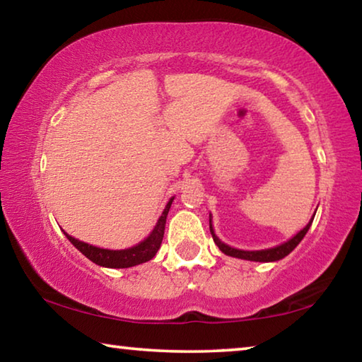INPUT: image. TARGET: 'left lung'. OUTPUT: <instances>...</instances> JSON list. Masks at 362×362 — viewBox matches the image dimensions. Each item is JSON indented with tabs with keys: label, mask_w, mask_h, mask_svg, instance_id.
<instances>
[{
	"label": "left lung",
	"mask_w": 362,
	"mask_h": 362,
	"mask_svg": "<svg viewBox=\"0 0 362 362\" xmlns=\"http://www.w3.org/2000/svg\"><path fill=\"white\" fill-rule=\"evenodd\" d=\"M311 222H313V218L310 220L308 225L305 226L303 230H300L296 236L291 238L289 241L281 244V246L276 247H272V249H265V250H240V249H235V247H230L226 246L225 243H222L216 236V233L212 230V223H211V218H209V228H211V235L214 238V243L217 244L218 249L222 250L223 254L230 255V257H236V259H243V260H250V262H276L284 259L286 255H289L293 249L298 246V243L303 240V236L306 235V231L310 230Z\"/></svg>",
	"instance_id": "8db88e82"
}]
</instances>
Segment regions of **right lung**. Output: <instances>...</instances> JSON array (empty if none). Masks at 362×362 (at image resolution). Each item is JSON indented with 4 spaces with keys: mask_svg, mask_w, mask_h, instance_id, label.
Segmentation results:
<instances>
[{
    "mask_svg": "<svg viewBox=\"0 0 362 362\" xmlns=\"http://www.w3.org/2000/svg\"><path fill=\"white\" fill-rule=\"evenodd\" d=\"M173 201H174V198L169 199L166 209L163 211L161 217H159L156 226L150 233V236L146 238V240H144L142 243H139L137 246L129 247V249H124V250L100 249V247L90 246V244H88V243L78 241L73 236H70L69 233H65V231L64 233H65V236L69 238V241L79 250V252L88 257L90 262L97 263V265L107 267V268L136 267V265H140V263L151 260L153 257L156 255L159 246H161V241L164 236V226H166V217H168V212L170 209Z\"/></svg>",
    "mask_w": 362,
    "mask_h": 362,
    "instance_id": "obj_1",
    "label": "right lung"
}]
</instances>
